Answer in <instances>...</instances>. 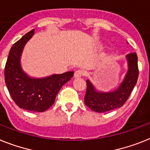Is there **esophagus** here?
Here are the masks:
<instances>
[{
  "mask_svg": "<svg viewBox=\"0 0 150 150\" xmlns=\"http://www.w3.org/2000/svg\"><path fill=\"white\" fill-rule=\"evenodd\" d=\"M85 72L84 70L82 69H78L76 71H75V74H74V76L75 78H78V77H81L83 75H85Z\"/></svg>",
  "mask_w": 150,
  "mask_h": 150,
  "instance_id": "34e87169",
  "label": "esophagus"
}]
</instances>
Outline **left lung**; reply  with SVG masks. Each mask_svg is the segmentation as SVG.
<instances>
[{
	"label": "left lung",
	"instance_id": "8db88e82",
	"mask_svg": "<svg viewBox=\"0 0 150 150\" xmlns=\"http://www.w3.org/2000/svg\"><path fill=\"white\" fill-rule=\"evenodd\" d=\"M128 60V72L124 81L115 91L97 92L92 84L87 80V89L85 96V104L91 110L98 113L121 108L129 98L137 84L139 69L137 64V55L131 52L127 56Z\"/></svg>",
	"mask_w": 150,
	"mask_h": 150
}]
</instances>
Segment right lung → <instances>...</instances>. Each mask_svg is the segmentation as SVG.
<instances>
[{
    "label": "right lung",
    "instance_id": "1",
    "mask_svg": "<svg viewBox=\"0 0 150 150\" xmlns=\"http://www.w3.org/2000/svg\"><path fill=\"white\" fill-rule=\"evenodd\" d=\"M34 30L13 44L4 68V79L11 98L19 108L30 111L43 112L54 104L61 88L74 75V71L53 75L41 79H31L22 71L20 58L23 46Z\"/></svg>",
    "mask_w": 150,
    "mask_h": 150
}]
</instances>
